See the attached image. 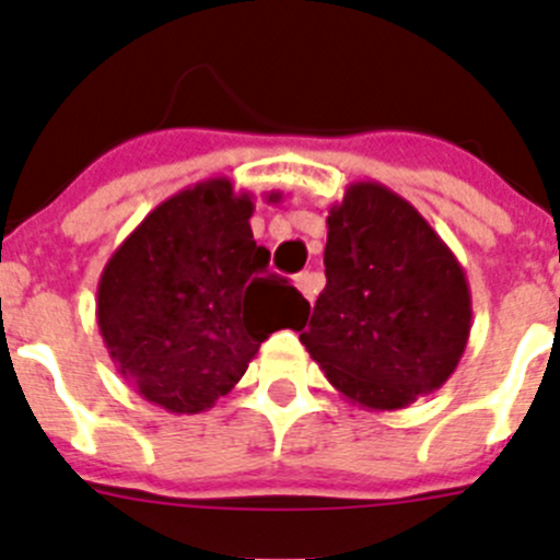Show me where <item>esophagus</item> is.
<instances>
[{"mask_svg":"<svg viewBox=\"0 0 560 560\" xmlns=\"http://www.w3.org/2000/svg\"><path fill=\"white\" fill-rule=\"evenodd\" d=\"M295 287H299L304 299L313 301L315 295H318V290H320V276L310 273V270H307V273H299V276H295Z\"/></svg>","mask_w":560,"mask_h":560,"instance_id":"obj_1","label":"esophagus"}]
</instances>
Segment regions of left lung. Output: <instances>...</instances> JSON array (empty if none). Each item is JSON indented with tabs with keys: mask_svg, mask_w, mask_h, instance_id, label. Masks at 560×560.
I'll use <instances>...</instances> for the list:
<instances>
[{
	"mask_svg": "<svg viewBox=\"0 0 560 560\" xmlns=\"http://www.w3.org/2000/svg\"><path fill=\"white\" fill-rule=\"evenodd\" d=\"M327 287L301 343L349 402L397 411L454 374L470 335L459 259L408 199L352 183L327 217Z\"/></svg>",
	"mask_w": 560,
	"mask_h": 560,
	"instance_id": "1",
	"label": "left lung"
}]
</instances>
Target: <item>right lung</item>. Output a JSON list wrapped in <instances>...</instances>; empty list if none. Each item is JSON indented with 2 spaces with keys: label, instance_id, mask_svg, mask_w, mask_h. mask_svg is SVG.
<instances>
[{
  "label": "right lung",
  "instance_id": "obj_1",
  "mask_svg": "<svg viewBox=\"0 0 560 560\" xmlns=\"http://www.w3.org/2000/svg\"><path fill=\"white\" fill-rule=\"evenodd\" d=\"M253 208L228 177L202 179L160 202L101 273L95 315L112 363L172 415L208 411L276 329L310 315L290 281L267 273Z\"/></svg>",
  "mask_w": 560,
  "mask_h": 560
}]
</instances>
